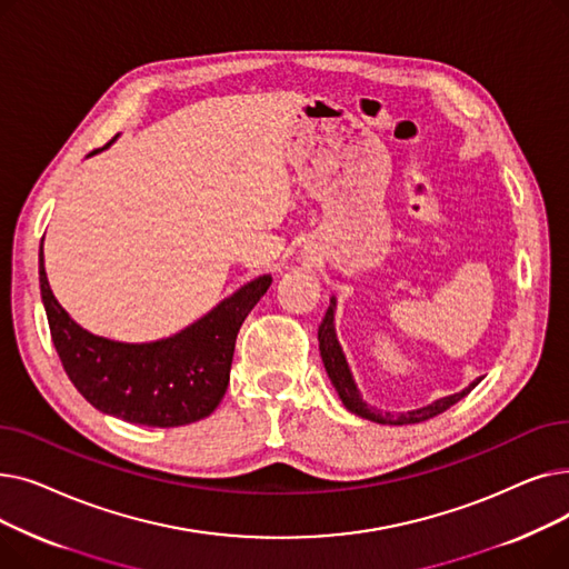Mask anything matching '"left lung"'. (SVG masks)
Listing matches in <instances>:
<instances>
[{
    "instance_id": "obj_1",
    "label": "left lung",
    "mask_w": 569,
    "mask_h": 569,
    "mask_svg": "<svg viewBox=\"0 0 569 569\" xmlns=\"http://www.w3.org/2000/svg\"><path fill=\"white\" fill-rule=\"evenodd\" d=\"M335 311H337V300L332 297L330 300V307H327V313L318 327V341H320V357H322V365H325V371L327 376H330L335 390L339 395V399L343 401V406L355 412L357 417H362V420H371L376 425H417V422H425V420H431V417L445 412L450 406H455L457 401H461L466 395H470V390H475L477 382H480V378L472 380L468 387H463L461 392L457 395H450V397H442V399H436L433 403H427L422 408H415V410H408V412H380L376 410L373 406H369L360 390H357L355 385V378L350 373V367L346 362V355H343V348L337 339V327H335Z\"/></svg>"
}]
</instances>
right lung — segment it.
Listing matches in <instances>:
<instances>
[{"label": "right lung", "instance_id": "right-lung-1", "mask_svg": "<svg viewBox=\"0 0 569 569\" xmlns=\"http://www.w3.org/2000/svg\"><path fill=\"white\" fill-rule=\"evenodd\" d=\"M108 147L110 142L103 149ZM39 281L52 343L76 390L106 415L168 429L198 422L221 403L237 332L272 283V274L244 283L177 335L144 343L114 341L80 327L50 290L43 242Z\"/></svg>", "mask_w": 569, "mask_h": 569}]
</instances>
